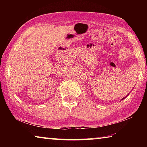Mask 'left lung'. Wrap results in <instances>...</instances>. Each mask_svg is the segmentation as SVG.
<instances>
[{
	"label": "left lung",
	"mask_w": 147,
	"mask_h": 147,
	"mask_svg": "<svg viewBox=\"0 0 147 147\" xmlns=\"http://www.w3.org/2000/svg\"><path fill=\"white\" fill-rule=\"evenodd\" d=\"M129 94H130V93H128V94H127V95H126V96H125V97H123V98H122V99H121V100H123V99H124V98H126V96H127L128 95H129Z\"/></svg>",
	"instance_id": "8db88e82"
}]
</instances>
